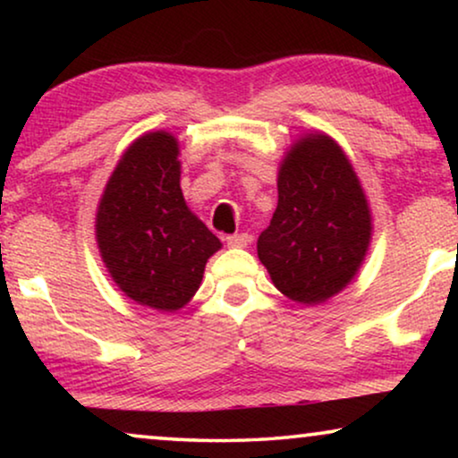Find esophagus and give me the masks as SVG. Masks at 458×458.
<instances>
[{"label":"esophagus","mask_w":458,"mask_h":458,"mask_svg":"<svg viewBox=\"0 0 458 458\" xmlns=\"http://www.w3.org/2000/svg\"><path fill=\"white\" fill-rule=\"evenodd\" d=\"M250 242H252V237H250L248 233H235V235L227 237V246L229 248H246Z\"/></svg>","instance_id":"1"}]
</instances>
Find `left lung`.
Returning a JSON list of instances; mask_svg holds the SVG:
<instances>
[{
    "label": "left lung",
    "mask_w": 458,
    "mask_h": 458,
    "mask_svg": "<svg viewBox=\"0 0 458 458\" xmlns=\"http://www.w3.org/2000/svg\"><path fill=\"white\" fill-rule=\"evenodd\" d=\"M277 193L259 259L285 298L327 302L356 277L371 246L373 216L359 174L334 137L310 131L279 162Z\"/></svg>",
    "instance_id": "1"
}]
</instances>
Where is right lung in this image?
Here are the masks:
<instances>
[{"mask_svg":"<svg viewBox=\"0 0 458 458\" xmlns=\"http://www.w3.org/2000/svg\"><path fill=\"white\" fill-rule=\"evenodd\" d=\"M181 148L168 131L137 137L118 160L96 212V242L124 296L174 312L196 296L206 262L223 248L181 191Z\"/></svg>","mask_w":458,"mask_h":458,"instance_id":"obj_1","label":"right lung"}]
</instances>
